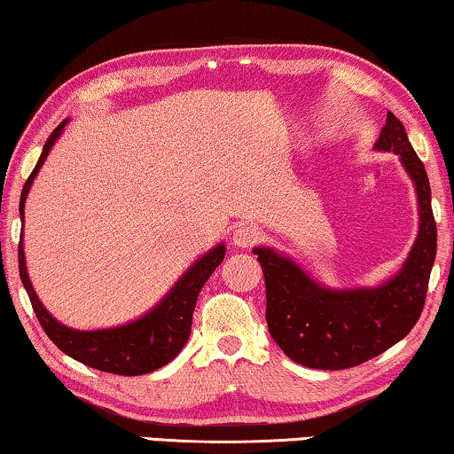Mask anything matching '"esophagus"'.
<instances>
[{"label":"esophagus","mask_w":454,"mask_h":454,"mask_svg":"<svg viewBox=\"0 0 454 454\" xmlns=\"http://www.w3.org/2000/svg\"><path fill=\"white\" fill-rule=\"evenodd\" d=\"M259 239H261V232H259V228H254V226L242 224V226H236L232 230V245L239 248L253 247Z\"/></svg>","instance_id":"esophagus-1"}]
</instances>
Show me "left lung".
Listing matches in <instances>:
<instances>
[{"label": "left lung", "mask_w": 454, "mask_h": 454, "mask_svg": "<svg viewBox=\"0 0 454 454\" xmlns=\"http://www.w3.org/2000/svg\"><path fill=\"white\" fill-rule=\"evenodd\" d=\"M375 148L400 154L418 193L420 230L400 273L381 287L338 292L317 286L289 256L273 248L253 250L265 275L269 334L303 367L340 371L363 364L408 336L424 309L436 259L428 175L403 124L391 112Z\"/></svg>", "instance_id": "left-lung-1"}]
</instances>
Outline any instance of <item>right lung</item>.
<instances>
[{"instance_id":"1","label":"right lung","mask_w":454,"mask_h":454,"mask_svg":"<svg viewBox=\"0 0 454 454\" xmlns=\"http://www.w3.org/2000/svg\"><path fill=\"white\" fill-rule=\"evenodd\" d=\"M67 120L54 128L51 138L46 140L43 154L30 173L28 181L22 189V198H20V218L24 220V204L26 195L30 192V185L36 177L43 162L49 157L51 148L63 132ZM226 247L218 245L215 248L206 253L189 267L184 277L175 283L171 292L154 306L151 312L145 314L138 320L124 326L106 328V330H73L69 326L54 320L46 312V308L40 303L36 292H34L32 283L28 279V270H26L24 247L22 240L18 245V269L20 279H22L26 292L32 301L34 314H36L40 326L44 328L46 336L75 361L87 364V367L106 371V373L116 375H145L154 369H160L162 364L171 363L175 356L181 353L185 347L189 333H192V320L195 301L201 287L206 286L209 275L214 273L215 267L224 261Z\"/></svg>"}]
</instances>
